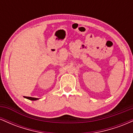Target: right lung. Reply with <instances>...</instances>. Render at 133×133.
Wrapping results in <instances>:
<instances>
[{
  "instance_id": "1",
  "label": "right lung",
  "mask_w": 133,
  "mask_h": 133,
  "mask_svg": "<svg viewBox=\"0 0 133 133\" xmlns=\"http://www.w3.org/2000/svg\"><path fill=\"white\" fill-rule=\"evenodd\" d=\"M24 97H25V98L28 99H29V100H32V101H36V100L38 99L37 98H35V97H27V96H24Z\"/></svg>"
}]
</instances>
